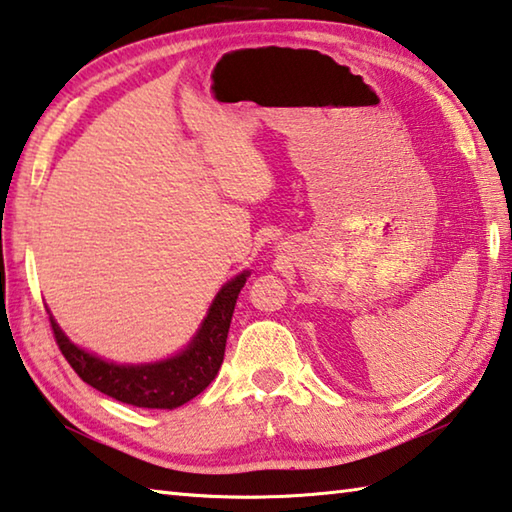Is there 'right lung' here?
I'll list each match as a JSON object with an SVG mask.
<instances>
[{"label": "right lung", "instance_id": "add662e5", "mask_svg": "<svg viewBox=\"0 0 512 512\" xmlns=\"http://www.w3.org/2000/svg\"><path fill=\"white\" fill-rule=\"evenodd\" d=\"M246 277L248 271L221 288L190 347L170 360L154 362V365H114V362L96 358L94 353L78 349L51 318L53 338L73 371L98 392L134 407L174 410L199 396L215 380L224 362L232 311H235Z\"/></svg>", "mask_w": 512, "mask_h": 512}]
</instances>
